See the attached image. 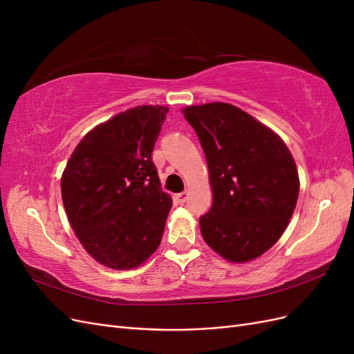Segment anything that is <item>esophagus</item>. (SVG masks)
Returning <instances> with one entry per match:
<instances>
[{
  "instance_id": "1",
  "label": "esophagus",
  "mask_w": 354,
  "mask_h": 354,
  "mask_svg": "<svg viewBox=\"0 0 354 354\" xmlns=\"http://www.w3.org/2000/svg\"><path fill=\"white\" fill-rule=\"evenodd\" d=\"M187 198H189V192H181V194H177L174 196L177 203H185L187 201Z\"/></svg>"
}]
</instances>
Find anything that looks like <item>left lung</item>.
<instances>
[{"label":"left lung","instance_id":"obj_1","mask_svg":"<svg viewBox=\"0 0 354 354\" xmlns=\"http://www.w3.org/2000/svg\"><path fill=\"white\" fill-rule=\"evenodd\" d=\"M209 169L212 207L199 218L208 246L246 263L279 241L297 205L295 160L282 138L236 106L207 103L183 111Z\"/></svg>","mask_w":354,"mask_h":354}]
</instances>
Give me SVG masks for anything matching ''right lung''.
Listing matches in <instances>:
<instances>
[{"label":"right lung","instance_id":"obj_1","mask_svg":"<svg viewBox=\"0 0 354 354\" xmlns=\"http://www.w3.org/2000/svg\"><path fill=\"white\" fill-rule=\"evenodd\" d=\"M168 108L137 106L94 127L62 176V199L77 238L95 261L136 269L162 239L173 199L152 152Z\"/></svg>","mask_w":354,"mask_h":354}]
</instances>
